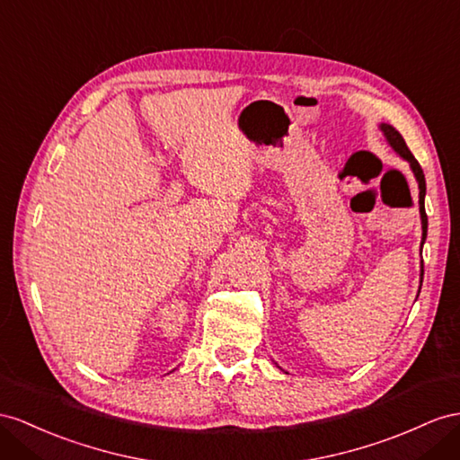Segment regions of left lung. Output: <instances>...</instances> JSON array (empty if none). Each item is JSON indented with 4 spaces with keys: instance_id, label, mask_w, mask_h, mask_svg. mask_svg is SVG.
I'll use <instances>...</instances> for the list:
<instances>
[{
    "instance_id": "obj_1",
    "label": "left lung",
    "mask_w": 460,
    "mask_h": 460,
    "mask_svg": "<svg viewBox=\"0 0 460 460\" xmlns=\"http://www.w3.org/2000/svg\"><path fill=\"white\" fill-rule=\"evenodd\" d=\"M381 129H383V134H385L388 144H391V147L398 153L400 157H404L410 163L411 171H414V174H416V181H418V186H420V214H421V231H423L421 233V244H423V241H426V234H428V216H426V208H423V196H426V176H423L420 163L416 161V157L411 155V151L408 149L404 137L400 136L396 129L393 126H388V124H381ZM421 276H423V272H421Z\"/></svg>"
}]
</instances>
